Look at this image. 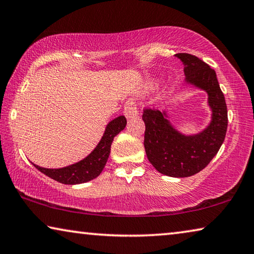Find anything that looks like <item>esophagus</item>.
I'll return each instance as SVG.
<instances>
[{"label":"esophagus","instance_id":"obj_1","mask_svg":"<svg viewBox=\"0 0 254 254\" xmlns=\"http://www.w3.org/2000/svg\"><path fill=\"white\" fill-rule=\"evenodd\" d=\"M138 110H136L135 104L132 102V100H127L126 104V107H124V115L127 120L130 119H134L138 116Z\"/></svg>","mask_w":254,"mask_h":254}]
</instances>
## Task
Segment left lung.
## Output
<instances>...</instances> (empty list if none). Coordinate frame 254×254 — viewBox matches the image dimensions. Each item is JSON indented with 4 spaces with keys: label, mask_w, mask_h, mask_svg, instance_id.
<instances>
[{
    "label": "left lung",
    "mask_w": 254,
    "mask_h": 254,
    "mask_svg": "<svg viewBox=\"0 0 254 254\" xmlns=\"http://www.w3.org/2000/svg\"><path fill=\"white\" fill-rule=\"evenodd\" d=\"M184 65L185 83L206 91L210 122L202 131L184 134L170 121L167 111H143L144 149L157 171L171 178H189L202 171L217 155L227 131V106L215 70L188 53L175 55Z\"/></svg>",
    "instance_id": "left-lung-1"
}]
</instances>
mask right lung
<instances>
[{"label": "right lung", "mask_w": 254, "mask_h": 254, "mask_svg": "<svg viewBox=\"0 0 254 254\" xmlns=\"http://www.w3.org/2000/svg\"><path fill=\"white\" fill-rule=\"evenodd\" d=\"M127 127V119L123 115L112 120L106 126L104 134L89 155L69 166L61 168H45L33 163L34 166L48 178L67 185L81 184L94 180L102 173L111 154V146L114 136Z\"/></svg>", "instance_id": "right-lung-1"}]
</instances>
